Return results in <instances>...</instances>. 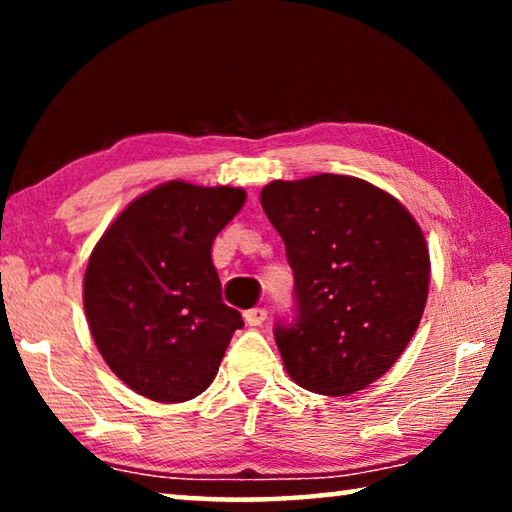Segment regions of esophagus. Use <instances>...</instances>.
Instances as JSON below:
<instances>
[{
    "label": "esophagus",
    "instance_id": "obj_1",
    "mask_svg": "<svg viewBox=\"0 0 512 512\" xmlns=\"http://www.w3.org/2000/svg\"><path fill=\"white\" fill-rule=\"evenodd\" d=\"M244 318H246V323L250 325V327H259L266 320V309L264 307H253V309H248L246 314H244Z\"/></svg>",
    "mask_w": 512,
    "mask_h": 512
}]
</instances>
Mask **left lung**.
<instances>
[{
	"label": "left lung",
	"mask_w": 512,
	"mask_h": 512,
	"mask_svg": "<svg viewBox=\"0 0 512 512\" xmlns=\"http://www.w3.org/2000/svg\"><path fill=\"white\" fill-rule=\"evenodd\" d=\"M259 201L293 271L296 316L275 323L284 368L311 393L361 391L420 325L429 293L420 225L391 194L336 173L273 180Z\"/></svg>",
	"instance_id": "left-lung-1"
}]
</instances>
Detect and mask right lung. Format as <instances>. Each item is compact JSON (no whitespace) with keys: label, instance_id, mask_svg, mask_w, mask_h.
I'll return each instance as SVG.
<instances>
[{"label":"right lung","instance_id":"right-lung-1","mask_svg":"<svg viewBox=\"0 0 512 512\" xmlns=\"http://www.w3.org/2000/svg\"><path fill=\"white\" fill-rule=\"evenodd\" d=\"M244 203V189L171 180L135 198L94 246L85 316L101 357L135 393L171 404L212 384L244 327L221 298L212 241Z\"/></svg>","mask_w":512,"mask_h":512}]
</instances>
